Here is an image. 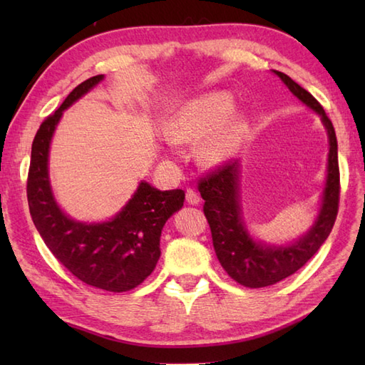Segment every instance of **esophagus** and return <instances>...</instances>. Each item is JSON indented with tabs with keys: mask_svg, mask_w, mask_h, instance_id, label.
I'll use <instances>...</instances> for the list:
<instances>
[{
	"mask_svg": "<svg viewBox=\"0 0 365 365\" xmlns=\"http://www.w3.org/2000/svg\"><path fill=\"white\" fill-rule=\"evenodd\" d=\"M187 200H188V204H191V205H197V204L200 202L199 192L195 191V190L188 188V190H187Z\"/></svg>",
	"mask_w": 365,
	"mask_h": 365,
	"instance_id": "obj_1",
	"label": "esophagus"
}]
</instances>
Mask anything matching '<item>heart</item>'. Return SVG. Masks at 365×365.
Wrapping results in <instances>:
<instances>
[{"instance_id":"heart-1","label":"heart","mask_w":365,"mask_h":365,"mask_svg":"<svg viewBox=\"0 0 365 365\" xmlns=\"http://www.w3.org/2000/svg\"><path fill=\"white\" fill-rule=\"evenodd\" d=\"M232 108L234 97L224 91L190 100L168 122V133L173 139L170 147L174 149V143H190L204 136L197 145L200 161L216 166L229 160L246 127L243 115L232 111Z\"/></svg>"}]
</instances>
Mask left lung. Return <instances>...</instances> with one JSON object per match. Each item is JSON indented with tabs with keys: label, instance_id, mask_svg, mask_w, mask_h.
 I'll return each mask as SVG.
<instances>
[{
	"label": "left lung",
	"instance_id": "8db88e82",
	"mask_svg": "<svg viewBox=\"0 0 365 365\" xmlns=\"http://www.w3.org/2000/svg\"><path fill=\"white\" fill-rule=\"evenodd\" d=\"M292 94L320 115L328 131L329 153L320 212L304 235L289 245L255 242L247 232L240 204V161H229L199 182L200 196L205 200L204 213L210 224L213 247L226 273L245 287L260 289L273 285L306 265L320 250L336 222L340 195L337 138L332 122L312 94L294 83L290 76L273 71Z\"/></svg>",
	"mask_w": 365,
	"mask_h": 365
}]
</instances>
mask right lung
<instances>
[{
    "instance_id": "add662e5",
    "label": "right lung",
    "mask_w": 365,
    "mask_h": 365,
    "mask_svg": "<svg viewBox=\"0 0 365 365\" xmlns=\"http://www.w3.org/2000/svg\"><path fill=\"white\" fill-rule=\"evenodd\" d=\"M103 75L78 84L37 130L31 149L26 195L29 213L45 245L81 282L106 292H128L157 267L163 226L183 207L185 191H160L141 180L135 195L111 220H72L53 196L48 153L63 113L96 88Z\"/></svg>"
}]
</instances>
